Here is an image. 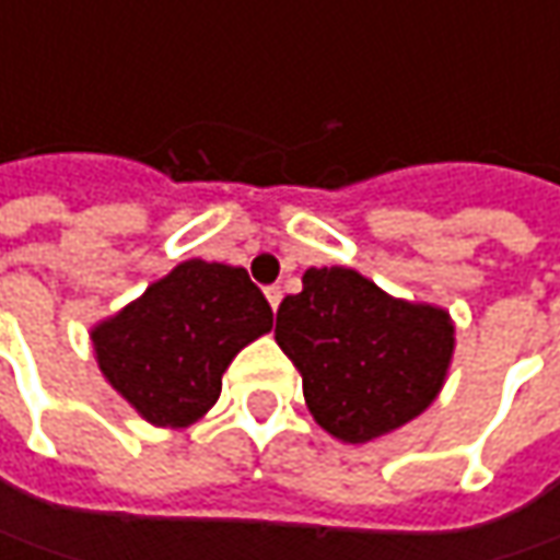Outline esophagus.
Returning <instances> with one entry per match:
<instances>
[{"label":"esophagus","instance_id":"1","mask_svg":"<svg viewBox=\"0 0 560 560\" xmlns=\"http://www.w3.org/2000/svg\"><path fill=\"white\" fill-rule=\"evenodd\" d=\"M265 295H268L270 308L277 312V305H280V299H283V290H280V287H268V290H265Z\"/></svg>","mask_w":560,"mask_h":560}]
</instances>
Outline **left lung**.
Masks as SVG:
<instances>
[{
    "label": "left lung",
    "mask_w": 560,
    "mask_h": 560,
    "mask_svg": "<svg viewBox=\"0 0 560 560\" xmlns=\"http://www.w3.org/2000/svg\"><path fill=\"white\" fill-rule=\"evenodd\" d=\"M277 346L302 374L312 418L339 442L380 440L423 415L452 368L445 308L380 290L352 268H308L277 308Z\"/></svg>",
    "instance_id": "8db88e82"
}]
</instances>
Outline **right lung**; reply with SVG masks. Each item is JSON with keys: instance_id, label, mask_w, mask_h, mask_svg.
<instances>
[{"instance_id": "obj_1", "label": "right lung", "mask_w": 560, "mask_h": 560, "mask_svg": "<svg viewBox=\"0 0 560 560\" xmlns=\"http://www.w3.org/2000/svg\"><path fill=\"white\" fill-rule=\"evenodd\" d=\"M273 312L243 268L189 258L90 330L108 386L142 420L184 430L221 396L230 361L270 334Z\"/></svg>"}]
</instances>
